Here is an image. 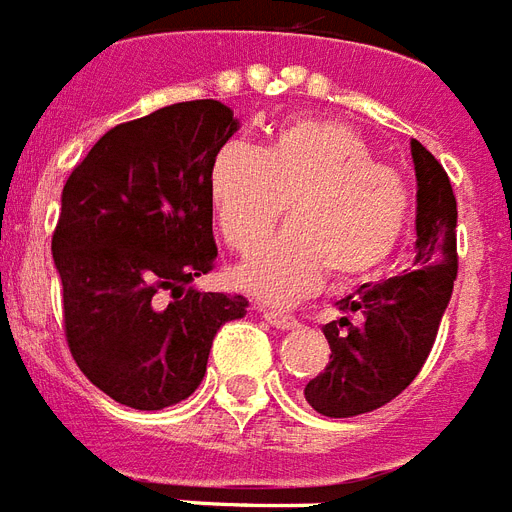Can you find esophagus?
<instances>
[{"instance_id":"esophagus-1","label":"esophagus","mask_w":512,"mask_h":512,"mask_svg":"<svg viewBox=\"0 0 512 512\" xmlns=\"http://www.w3.org/2000/svg\"><path fill=\"white\" fill-rule=\"evenodd\" d=\"M261 312H264V320L272 327H277V330H296L298 327V320L293 314L275 312V309H261Z\"/></svg>"}]
</instances>
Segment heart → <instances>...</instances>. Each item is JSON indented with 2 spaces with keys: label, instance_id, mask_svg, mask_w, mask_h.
I'll use <instances>...</instances> for the list:
<instances>
[{
  "label": "heart",
  "instance_id": "1",
  "mask_svg": "<svg viewBox=\"0 0 512 512\" xmlns=\"http://www.w3.org/2000/svg\"><path fill=\"white\" fill-rule=\"evenodd\" d=\"M208 195L227 243L251 251L290 200V224L237 264L232 277L267 304H293L335 282L372 275L402 243L410 190L375 163L362 134L338 121L298 118L264 150L235 140L216 153Z\"/></svg>",
  "mask_w": 512,
  "mask_h": 512
}]
</instances>
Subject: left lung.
<instances>
[{
    "instance_id": "obj_1",
    "label": "left lung",
    "mask_w": 512,
    "mask_h": 512,
    "mask_svg": "<svg viewBox=\"0 0 512 512\" xmlns=\"http://www.w3.org/2000/svg\"><path fill=\"white\" fill-rule=\"evenodd\" d=\"M418 211L415 259L404 275L365 282L338 301L341 320L322 327L330 343L325 372L309 380L306 402L325 418L372 412L410 386L439 333L457 277V200L447 171L418 140L410 142ZM357 313L359 323L348 317Z\"/></svg>"
}]
</instances>
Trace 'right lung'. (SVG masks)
Segmentation results:
<instances>
[{"label": "right lung", "instance_id": "add662e5", "mask_svg": "<svg viewBox=\"0 0 512 512\" xmlns=\"http://www.w3.org/2000/svg\"><path fill=\"white\" fill-rule=\"evenodd\" d=\"M237 129L219 100L166 105L110 129L65 182L52 235L65 338L118 404L163 410L187 399L216 330L245 314L243 296L192 285L216 261L208 174ZM161 292L175 301L163 305Z\"/></svg>", "mask_w": 512, "mask_h": 512}]
</instances>
